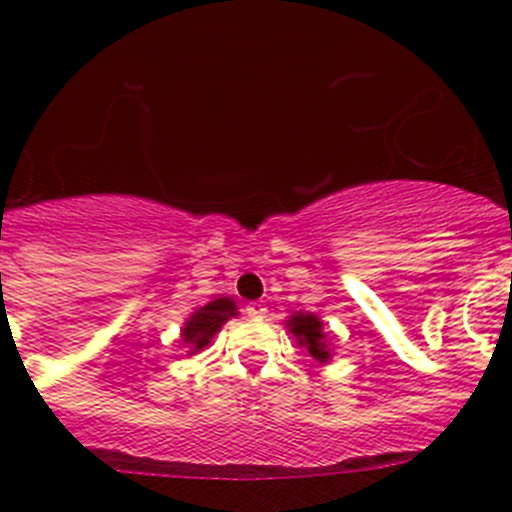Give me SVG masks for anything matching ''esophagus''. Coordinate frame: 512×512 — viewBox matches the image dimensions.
Wrapping results in <instances>:
<instances>
[{
	"label": "esophagus",
	"instance_id": "1",
	"mask_svg": "<svg viewBox=\"0 0 512 512\" xmlns=\"http://www.w3.org/2000/svg\"><path fill=\"white\" fill-rule=\"evenodd\" d=\"M246 315H248V318H264L266 305H264V302H248Z\"/></svg>",
	"mask_w": 512,
	"mask_h": 512
}]
</instances>
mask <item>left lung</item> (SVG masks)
Segmentation results:
<instances>
[{
	"instance_id": "left-lung-1",
	"label": "left lung",
	"mask_w": 512,
	"mask_h": 512,
	"mask_svg": "<svg viewBox=\"0 0 512 512\" xmlns=\"http://www.w3.org/2000/svg\"><path fill=\"white\" fill-rule=\"evenodd\" d=\"M289 330L300 338L302 346L307 348V354L312 359L318 361H328V346H325V336H323V323H320L312 312H297L292 318L287 320Z\"/></svg>"
}]
</instances>
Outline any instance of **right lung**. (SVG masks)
<instances>
[{
    "label": "right lung",
    "mask_w": 512,
    "mask_h": 512,
    "mask_svg": "<svg viewBox=\"0 0 512 512\" xmlns=\"http://www.w3.org/2000/svg\"><path fill=\"white\" fill-rule=\"evenodd\" d=\"M233 315H235V305L233 300H228V297H220V300L200 307V310L194 312L192 318L187 320L182 341L192 343V351H200V348H205L207 343H210V338L220 330V325H223L228 318H233Z\"/></svg>",
    "instance_id": "add662e5"
}]
</instances>
